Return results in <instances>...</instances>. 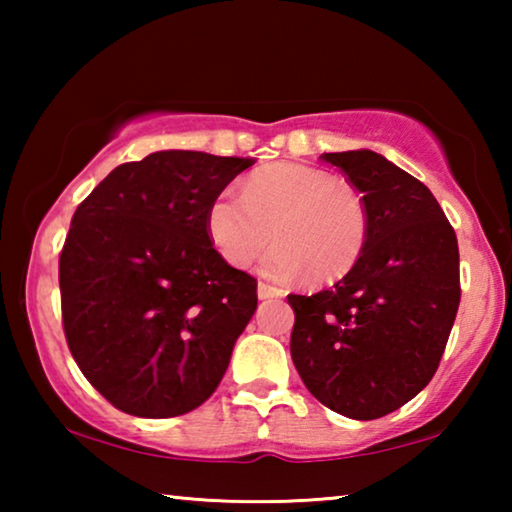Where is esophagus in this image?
<instances>
[{"instance_id": "34e87169", "label": "esophagus", "mask_w": 512, "mask_h": 512, "mask_svg": "<svg viewBox=\"0 0 512 512\" xmlns=\"http://www.w3.org/2000/svg\"><path fill=\"white\" fill-rule=\"evenodd\" d=\"M277 296H282L280 289H275V287H271V284H266V282H259L257 284V298L259 300H271V298H277Z\"/></svg>"}]
</instances>
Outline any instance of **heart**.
Instances as JSON below:
<instances>
[{"instance_id": "obj_1", "label": "heart", "mask_w": 512, "mask_h": 512, "mask_svg": "<svg viewBox=\"0 0 512 512\" xmlns=\"http://www.w3.org/2000/svg\"><path fill=\"white\" fill-rule=\"evenodd\" d=\"M368 210L357 189L334 173L300 162H275L246 180L244 196L223 192L207 207V235L235 268L253 264L275 237L262 273L289 282L343 280L368 241Z\"/></svg>"}]
</instances>
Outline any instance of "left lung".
I'll list each match as a JSON object with an SVG mask.
<instances>
[{
  "mask_svg": "<svg viewBox=\"0 0 512 512\" xmlns=\"http://www.w3.org/2000/svg\"><path fill=\"white\" fill-rule=\"evenodd\" d=\"M368 210V241L332 289L287 298L291 359L309 393L352 420H377L413 400L438 370L461 277L443 207L411 173L375 151L323 153Z\"/></svg>",
  "mask_w": 512,
  "mask_h": 512,
  "instance_id": "left-lung-1",
  "label": "left lung"
}]
</instances>
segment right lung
I'll list each match as a JSON object with an SVG mask.
<instances>
[{
	"instance_id": "add662e5",
	"label": "right lung",
	"mask_w": 512,
	"mask_h": 512,
	"mask_svg": "<svg viewBox=\"0 0 512 512\" xmlns=\"http://www.w3.org/2000/svg\"><path fill=\"white\" fill-rule=\"evenodd\" d=\"M253 158L158 151L112 169L60 253L65 339L85 379L137 418L210 397L257 309V282L216 253L207 207Z\"/></svg>"
}]
</instances>
